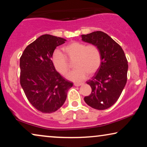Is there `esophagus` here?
I'll return each instance as SVG.
<instances>
[{
	"label": "esophagus",
	"instance_id": "1",
	"mask_svg": "<svg viewBox=\"0 0 147 147\" xmlns=\"http://www.w3.org/2000/svg\"><path fill=\"white\" fill-rule=\"evenodd\" d=\"M83 84V83H74V86H80Z\"/></svg>",
	"mask_w": 147,
	"mask_h": 147
}]
</instances>
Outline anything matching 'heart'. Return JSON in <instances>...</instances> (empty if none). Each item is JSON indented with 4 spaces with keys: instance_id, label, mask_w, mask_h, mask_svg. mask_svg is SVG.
I'll return each mask as SVG.
<instances>
[{
    "instance_id": "b5f03b06",
    "label": "heart",
    "mask_w": 147,
    "mask_h": 147,
    "mask_svg": "<svg viewBox=\"0 0 147 147\" xmlns=\"http://www.w3.org/2000/svg\"><path fill=\"white\" fill-rule=\"evenodd\" d=\"M64 54L58 50L51 56L52 63L56 71L62 76H66L69 71L67 59L74 61L76 69L67 76L68 79L73 81H82L87 77L88 74H95L101 65V53L97 46L94 44L86 45L80 42L74 41L62 48Z\"/></svg>"
}]
</instances>
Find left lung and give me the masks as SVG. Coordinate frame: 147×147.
I'll list each match as a JSON object with an SVG mask.
<instances>
[{
    "mask_svg": "<svg viewBox=\"0 0 147 147\" xmlns=\"http://www.w3.org/2000/svg\"><path fill=\"white\" fill-rule=\"evenodd\" d=\"M82 41L96 45L101 53L99 69L87 81L92 93L84 98L88 106L106 110L117 101L127 82L128 61L122 47L102 31L82 35Z\"/></svg>",
    "mask_w": 147,
    "mask_h": 147,
    "instance_id": "obj_1",
    "label": "left lung"
}]
</instances>
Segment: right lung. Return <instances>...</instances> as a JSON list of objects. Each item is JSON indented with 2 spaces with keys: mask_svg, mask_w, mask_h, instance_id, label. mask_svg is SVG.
<instances>
[{
  "mask_svg": "<svg viewBox=\"0 0 147 147\" xmlns=\"http://www.w3.org/2000/svg\"><path fill=\"white\" fill-rule=\"evenodd\" d=\"M66 39L43 35L29 44L20 58V84L33 107L43 113L55 112L65 102L73 83L56 71L51 56Z\"/></svg>",
  "mask_w": 147,
  "mask_h": 147,
  "instance_id": "right-lung-1",
  "label": "right lung"
}]
</instances>
